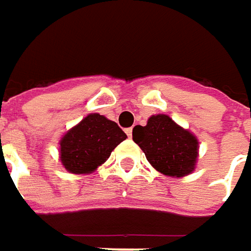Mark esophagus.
Segmentation results:
<instances>
[{"label": "esophagus", "mask_w": 251, "mask_h": 251, "mask_svg": "<svg viewBox=\"0 0 251 251\" xmlns=\"http://www.w3.org/2000/svg\"><path fill=\"white\" fill-rule=\"evenodd\" d=\"M125 132H126V135H127V136H129V138H130V136H132V127H127V129H126Z\"/></svg>", "instance_id": "1"}]
</instances>
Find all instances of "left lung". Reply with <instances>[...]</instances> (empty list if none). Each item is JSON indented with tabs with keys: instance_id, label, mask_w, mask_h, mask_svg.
I'll use <instances>...</instances> for the list:
<instances>
[{
	"instance_id": "8db88e82",
	"label": "left lung",
	"mask_w": 251,
	"mask_h": 251,
	"mask_svg": "<svg viewBox=\"0 0 251 251\" xmlns=\"http://www.w3.org/2000/svg\"><path fill=\"white\" fill-rule=\"evenodd\" d=\"M132 138L151 166L163 175L181 177L195 167L198 139L166 115L151 116L145 126H135Z\"/></svg>"
}]
</instances>
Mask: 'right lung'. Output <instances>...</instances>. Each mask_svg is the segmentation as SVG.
Instances as JSON below:
<instances>
[{
	"label": "right lung",
	"instance_id": "right-lung-1",
	"mask_svg": "<svg viewBox=\"0 0 251 251\" xmlns=\"http://www.w3.org/2000/svg\"><path fill=\"white\" fill-rule=\"evenodd\" d=\"M125 139L126 133L116 122L97 113L88 115L62 138L61 161L74 175L91 173Z\"/></svg>",
	"mask_w": 251,
	"mask_h": 251
}]
</instances>
